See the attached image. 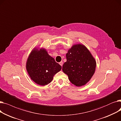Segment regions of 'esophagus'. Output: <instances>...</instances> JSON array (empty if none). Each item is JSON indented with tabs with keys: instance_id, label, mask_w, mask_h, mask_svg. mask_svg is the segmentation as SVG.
Wrapping results in <instances>:
<instances>
[{
	"instance_id": "obj_1",
	"label": "esophagus",
	"mask_w": 121,
	"mask_h": 121,
	"mask_svg": "<svg viewBox=\"0 0 121 121\" xmlns=\"http://www.w3.org/2000/svg\"><path fill=\"white\" fill-rule=\"evenodd\" d=\"M59 64H60L61 66H63V62H62V61H61V62L59 63Z\"/></svg>"
}]
</instances>
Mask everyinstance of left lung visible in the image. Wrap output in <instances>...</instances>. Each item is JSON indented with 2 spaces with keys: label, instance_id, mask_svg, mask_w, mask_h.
<instances>
[{
  "label": "left lung",
  "instance_id": "8db88e82",
  "mask_svg": "<svg viewBox=\"0 0 121 121\" xmlns=\"http://www.w3.org/2000/svg\"><path fill=\"white\" fill-rule=\"evenodd\" d=\"M67 61L62 67L71 83L77 87L87 84L94 75L96 61L83 44H74L66 54Z\"/></svg>",
  "mask_w": 121,
  "mask_h": 121
}]
</instances>
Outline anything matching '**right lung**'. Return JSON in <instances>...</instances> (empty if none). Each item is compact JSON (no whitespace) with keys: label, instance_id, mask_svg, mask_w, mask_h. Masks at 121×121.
<instances>
[{"label":"right lung","instance_id":"right-lung-1","mask_svg":"<svg viewBox=\"0 0 121 121\" xmlns=\"http://www.w3.org/2000/svg\"><path fill=\"white\" fill-rule=\"evenodd\" d=\"M61 66L50 56L46 49L34 48L29 54L26 69L31 79L36 84L44 86L50 83Z\"/></svg>","mask_w":121,"mask_h":121}]
</instances>
